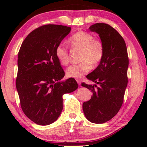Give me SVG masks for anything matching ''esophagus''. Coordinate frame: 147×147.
<instances>
[{"label":"esophagus","mask_w":147,"mask_h":147,"mask_svg":"<svg viewBox=\"0 0 147 147\" xmlns=\"http://www.w3.org/2000/svg\"><path fill=\"white\" fill-rule=\"evenodd\" d=\"M76 81H77L78 85L79 86L81 85V80H80V79H76Z\"/></svg>","instance_id":"esophagus-1"}]
</instances>
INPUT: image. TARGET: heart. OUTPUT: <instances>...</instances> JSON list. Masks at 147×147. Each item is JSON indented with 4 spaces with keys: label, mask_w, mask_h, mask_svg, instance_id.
I'll list each match as a JSON object with an SVG mask.
<instances>
[{
    "label": "heart",
    "mask_w": 147,
    "mask_h": 147,
    "mask_svg": "<svg viewBox=\"0 0 147 147\" xmlns=\"http://www.w3.org/2000/svg\"><path fill=\"white\" fill-rule=\"evenodd\" d=\"M67 43L72 49L79 50L81 63L72 65L65 70L69 78H79L87 74L92 69V65H97L103 59L104 46L101 40L95 38L91 33L79 31L74 33ZM55 57L60 64L67 65L69 63V54L67 47L60 44L55 47Z\"/></svg>",
    "instance_id": "heart-1"
}]
</instances>
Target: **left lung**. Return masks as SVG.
Returning a JSON list of instances; mask_svg holds the SVG:
<instances>
[{"instance_id":"obj_1","label":"left lung","mask_w":147,"mask_h":147,"mask_svg":"<svg viewBox=\"0 0 147 147\" xmlns=\"http://www.w3.org/2000/svg\"><path fill=\"white\" fill-rule=\"evenodd\" d=\"M90 29L99 34L104 55L97 68L86 76L96 84H82L93 94L89 101L83 103V110L89 121L102 124L116 115L123 104L128 84V56L123 37L110 25L96 23Z\"/></svg>"}]
</instances>
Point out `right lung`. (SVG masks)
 I'll use <instances>...</instances> for the list:
<instances>
[{"instance_id":"add662e5","label":"right lung","mask_w":147,"mask_h":147,"mask_svg":"<svg viewBox=\"0 0 147 147\" xmlns=\"http://www.w3.org/2000/svg\"><path fill=\"white\" fill-rule=\"evenodd\" d=\"M71 27L45 25L31 32L18 53L16 87L24 114L39 125H48L63 110L64 94L78 89L73 78L60 82L65 76L55 55V47Z\"/></svg>"}]
</instances>
